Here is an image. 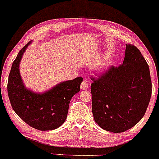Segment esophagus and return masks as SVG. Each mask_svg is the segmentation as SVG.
<instances>
[{
  "label": "esophagus",
  "mask_w": 159,
  "mask_h": 159,
  "mask_svg": "<svg viewBox=\"0 0 159 159\" xmlns=\"http://www.w3.org/2000/svg\"><path fill=\"white\" fill-rule=\"evenodd\" d=\"M88 83H87V81H85V80H84V81L81 83V85H80V88H81V89H83V90H86V89H88Z\"/></svg>",
  "instance_id": "obj_1"
}]
</instances>
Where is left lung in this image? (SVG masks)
Returning <instances> with one entry per match:
<instances>
[{
	"label": "left lung",
	"mask_w": 159,
	"mask_h": 159,
	"mask_svg": "<svg viewBox=\"0 0 159 159\" xmlns=\"http://www.w3.org/2000/svg\"><path fill=\"white\" fill-rule=\"evenodd\" d=\"M91 85L94 119L103 130L124 132L145 115L152 94L149 65L135 46L126 44L122 65L112 66Z\"/></svg>",
	"instance_id": "8db88e82"
}]
</instances>
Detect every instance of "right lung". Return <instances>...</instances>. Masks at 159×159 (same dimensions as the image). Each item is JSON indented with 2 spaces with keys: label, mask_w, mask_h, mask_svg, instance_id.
<instances>
[{
  "label": "right lung",
  "mask_w": 159,
  "mask_h": 159,
  "mask_svg": "<svg viewBox=\"0 0 159 159\" xmlns=\"http://www.w3.org/2000/svg\"><path fill=\"white\" fill-rule=\"evenodd\" d=\"M30 41L19 51L12 63L9 75L7 92L15 113L28 125L40 130L50 131L65 122L71 98L80 92L82 77L61 82L43 93L27 89L24 85L19 65Z\"/></svg>",
  "instance_id": "add662e5"
}]
</instances>
